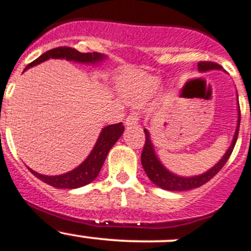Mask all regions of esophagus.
<instances>
[{"label":"esophagus","instance_id":"obj_1","mask_svg":"<svg viewBox=\"0 0 251 251\" xmlns=\"http://www.w3.org/2000/svg\"><path fill=\"white\" fill-rule=\"evenodd\" d=\"M139 120H140L139 112H131L127 118H126L125 124L126 126H133V125H136V124H139Z\"/></svg>","mask_w":251,"mask_h":251}]
</instances>
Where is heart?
Masks as SVG:
<instances>
[{
    "label": "heart",
    "instance_id": "1",
    "mask_svg": "<svg viewBox=\"0 0 251 251\" xmlns=\"http://www.w3.org/2000/svg\"><path fill=\"white\" fill-rule=\"evenodd\" d=\"M120 85L130 97L145 95L157 85V80L142 73H128L121 78Z\"/></svg>",
    "mask_w": 251,
    "mask_h": 251
}]
</instances>
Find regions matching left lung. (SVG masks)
Listing matches in <instances>:
<instances>
[{
    "mask_svg": "<svg viewBox=\"0 0 251 251\" xmlns=\"http://www.w3.org/2000/svg\"><path fill=\"white\" fill-rule=\"evenodd\" d=\"M198 69H200L201 72H207V70L212 69H222V65H219L218 63L214 62H200L198 63ZM239 126H240V107H239L238 126H236V131L235 135H234L233 142H231L230 147L228 149L226 153L223 156V158H222L214 167L210 168L209 171H207V172L203 173V175L188 177V178H187V177H179V176L173 175V173H171L170 171H167L163 167L162 163L158 161V158L156 157V154H154V150L153 146H152L151 140H150L149 131L144 130L145 135H146V140H145V146L141 153L142 167H144L147 177H149L156 186H158L162 189H166V191H188V189L198 188V187L207 183L209 179H212L213 177L223 168V166L226 165V161L229 160L231 152H233L234 150V146H235L236 139H238Z\"/></svg>",
    "mask_w": 251,
    "mask_h": 251,
    "instance_id": "obj_1",
    "label": "left lung"
}]
</instances>
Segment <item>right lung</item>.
Here are the masks:
<instances>
[{"label":"right lung","mask_w":251,"mask_h":251,"mask_svg":"<svg viewBox=\"0 0 251 251\" xmlns=\"http://www.w3.org/2000/svg\"><path fill=\"white\" fill-rule=\"evenodd\" d=\"M49 58H62V59L74 60V62L79 63H97L104 59V55L99 54V53H80V51L76 50L75 48H72V47H58V48H53L50 50L46 51L44 54L37 58L36 60L29 63L25 68V70L33 67V65L39 64V63L49 59ZM123 132L124 125L121 123L109 125L102 128L99 139H98L97 144H95L88 158L80 166H78L75 170L64 173V175L44 176L41 175V173L34 172L33 170L29 171L36 176L37 178L43 181L44 183L55 187V188L73 189L85 186V184H89L97 178L102 165H104L105 158H106L110 149L114 146L115 142L120 139Z\"/></svg>","instance_id":"add662e5"}]
</instances>
